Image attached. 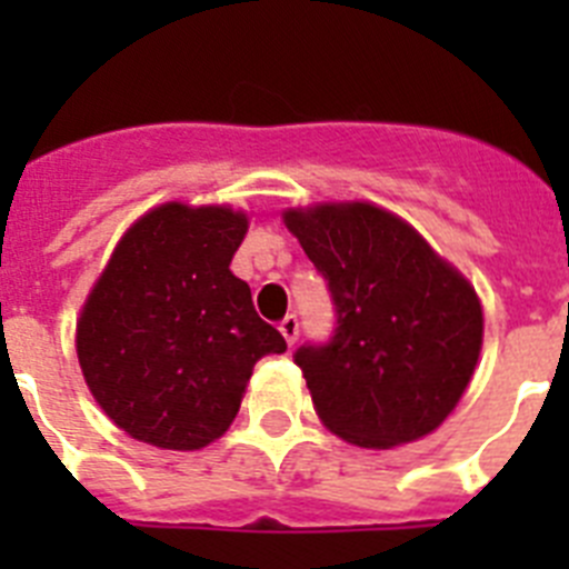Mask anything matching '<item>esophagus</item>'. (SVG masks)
<instances>
[{
	"mask_svg": "<svg viewBox=\"0 0 569 569\" xmlns=\"http://www.w3.org/2000/svg\"><path fill=\"white\" fill-rule=\"evenodd\" d=\"M279 330H281V336H284V341H288V345H296V339H299V319H296L293 313H288L284 319L279 321Z\"/></svg>",
	"mask_w": 569,
	"mask_h": 569,
	"instance_id": "esophagus-1",
	"label": "esophagus"
}]
</instances>
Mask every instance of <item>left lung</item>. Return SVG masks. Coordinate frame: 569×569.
Returning a JSON list of instances; mask_svg holds the SVG:
<instances>
[{"label": "left lung", "mask_w": 569, "mask_h": 569, "mask_svg": "<svg viewBox=\"0 0 569 569\" xmlns=\"http://www.w3.org/2000/svg\"><path fill=\"white\" fill-rule=\"evenodd\" d=\"M284 224L336 310L333 336L293 353L316 413L359 447L433 433L479 361L476 290L410 224L373 204L288 210Z\"/></svg>", "instance_id": "1"}]
</instances>
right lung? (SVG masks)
I'll use <instances>...</instances> for the list:
<instances>
[{
  "instance_id": "1",
  "label": "right lung",
  "mask_w": 569,
  "mask_h": 569,
  "mask_svg": "<svg viewBox=\"0 0 569 569\" xmlns=\"http://www.w3.org/2000/svg\"><path fill=\"white\" fill-rule=\"evenodd\" d=\"M248 216L168 202L116 244L77 325L90 393L124 433L199 450L236 419L261 356L288 341L261 321L230 259Z\"/></svg>"
}]
</instances>
